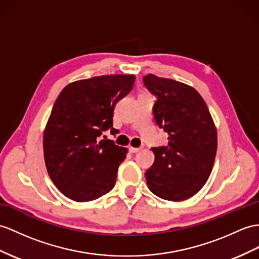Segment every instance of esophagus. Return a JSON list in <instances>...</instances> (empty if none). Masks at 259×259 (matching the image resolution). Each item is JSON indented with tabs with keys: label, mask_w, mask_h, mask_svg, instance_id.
Returning a JSON list of instances; mask_svg holds the SVG:
<instances>
[{
	"label": "esophagus",
	"mask_w": 259,
	"mask_h": 259,
	"mask_svg": "<svg viewBox=\"0 0 259 259\" xmlns=\"http://www.w3.org/2000/svg\"><path fill=\"white\" fill-rule=\"evenodd\" d=\"M141 150V148H135V147H130V151L132 154H135V153H138V151Z\"/></svg>",
	"instance_id": "34e87169"
}]
</instances>
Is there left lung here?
I'll use <instances>...</instances> for the list:
<instances>
[{
	"mask_svg": "<svg viewBox=\"0 0 259 259\" xmlns=\"http://www.w3.org/2000/svg\"><path fill=\"white\" fill-rule=\"evenodd\" d=\"M143 81L157 97L156 124L169 135L168 146L153 148L155 161L145 174L148 188L161 199L187 200L210 177L218 149L215 125L194 88L151 73Z\"/></svg>",
	"mask_w": 259,
	"mask_h": 259,
	"instance_id": "left-lung-1",
	"label": "left lung"
}]
</instances>
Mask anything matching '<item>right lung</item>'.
I'll return each mask as SVG.
<instances>
[{"label": "right lung", "mask_w": 259, "mask_h": 259, "mask_svg": "<svg viewBox=\"0 0 259 259\" xmlns=\"http://www.w3.org/2000/svg\"><path fill=\"white\" fill-rule=\"evenodd\" d=\"M134 74H111L74 81L57 98L44 131V158L59 191L77 202L96 200L115 185L127 149L100 140L113 127V111L128 94Z\"/></svg>", "instance_id": "1"}]
</instances>
